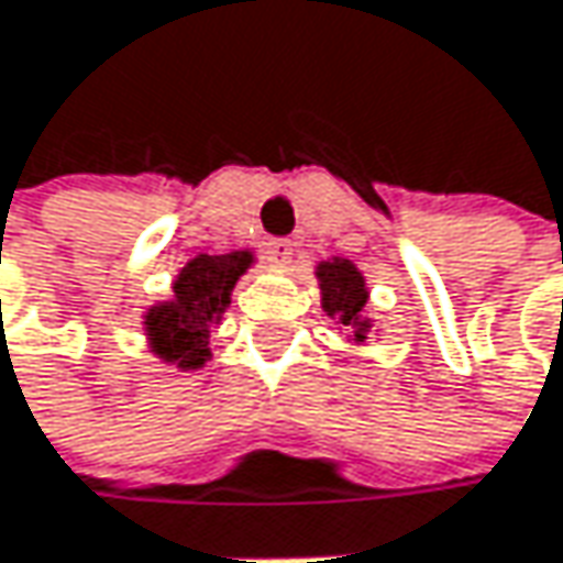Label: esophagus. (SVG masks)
Masks as SVG:
<instances>
[{
  "instance_id": "1",
  "label": "esophagus",
  "mask_w": 563,
  "mask_h": 563,
  "mask_svg": "<svg viewBox=\"0 0 563 563\" xmlns=\"http://www.w3.org/2000/svg\"><path fill=\"white\" fill-rule=\"evenodd\" d=\"M265 255H268V262H275V265H288L291 255H295V243H291V240H268V243H265Z\"/></svg>"
}]
</instances>
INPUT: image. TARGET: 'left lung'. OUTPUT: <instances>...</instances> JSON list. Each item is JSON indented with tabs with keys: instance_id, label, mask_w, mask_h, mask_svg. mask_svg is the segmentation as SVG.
<instances>
[{
	"instance_id": "left-lung-1",
	"label": "left lung",
	"mask_w": 563,
	"mask_h": 563,
	"mask_svg": "<svg viewBox=\"0 0 563 563\" xmlns=\"http://www.w3.org/2000/svg\"><path fill=\"white\" fill-rule=\"evenodd\" d=\"M317 282H320V308L333 317L336 323L353 330V340L363 343L369 320L363 317L366 308V278L350 258H330L317 265Z\"/></svg>"
}]
</instances>
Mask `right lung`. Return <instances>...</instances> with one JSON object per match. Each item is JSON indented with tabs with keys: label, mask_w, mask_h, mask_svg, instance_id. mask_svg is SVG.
Segmentation results:
<instances>
[{
	"label": "right lung",
	"mask_w": 563,
	"mask_h": 563,
	"mask_svg": "<svg viewBox=\"0 0 563 563\" xmlns=\"http://www.w3.org/2000/svg\"><path fill=\"white\" fill-rule=\"evenodd\" d=\"M249 265L252 252L190 258L175 278V298L145 314L152 353L177 369H200L210 360V327L230 308V295Z\"/></svg>",
	"instance_id": "1"
}]
</instances>
